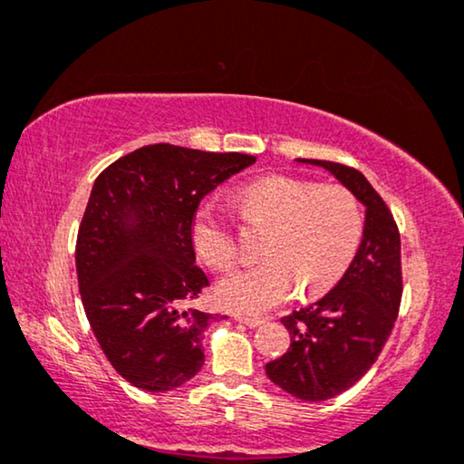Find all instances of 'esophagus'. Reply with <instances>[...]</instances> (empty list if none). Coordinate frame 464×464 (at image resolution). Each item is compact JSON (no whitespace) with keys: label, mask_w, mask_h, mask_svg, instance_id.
I'll return each instance as SVG.
<instances>
[{"label":"esophagus","mask_w":464,"mask_h":464,"mask_svg":"<svg viewBox=\"0 0 464 464\" xmlns=\"http://www.w3.org/2000/svg\"><path fill=\"white\" fill-rule=\"evenodd\" d=\"M235 321L246 324V327H250V329L265 324V319H262V316H235Z\"/></svg>","instance_id":"34e87169"}]
</instances>
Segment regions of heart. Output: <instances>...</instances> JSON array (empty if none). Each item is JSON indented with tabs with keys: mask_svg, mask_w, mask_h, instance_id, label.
Here are the masks:
<instances>
[{
	"mask_svg": "<svg viewBox=\"0 0 464 464\" xmlns=\"http://www.w3.org/2000/svg\"><path fill=\"white\" fill-rule=\"evenodd\" d=\"M246 223L266 227L258 265L235 268L217 285L220 306L239 314H262L298 292L314 298L348 271L362 237L356 198L340 185H316L289 177H266L235 196ZM191 241L199 258L217 271L231 266L237 241L217 199L193 212Z\"/></svg>",
	"mask_w": 464,
	"mask_h": 464,
	"instance_id": "b5f03b06",
	"label": "heart"
}]
</instances>
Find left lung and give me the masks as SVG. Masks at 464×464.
I'll return each instance as SVG.
<instances>
[{"label": "left lung", "instance_id": "obj_1", "mask_svg": "<svg viewBox=\"0 0 464 464\" xmlns=\"http://www.w3.org/2000/svg\"><path fill=\"white\" fill-rule=\"evenodd\" d=\"M331 172L364 206L362 239L340 283L319 302L281 319L292 343L266 375L306 402H323L350 390L383 350L402 298L400 233L382 196L361 170L306 160Z\"/></svg>", "mask_w": 464, "mask_h": 464}]
</instances>
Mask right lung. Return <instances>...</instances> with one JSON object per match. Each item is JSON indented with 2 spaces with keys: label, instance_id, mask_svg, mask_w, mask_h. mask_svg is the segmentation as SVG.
Instances as JSON below:
<instances>
[{
  "label": "right lung",
  "instance_id": "1",
  "mask_svg": "<svg viewBox=\"0 0 464 464\" xmlns=\"http://www.w3.org/2000/svg\"><path fill=\"white\" fill-rule=\"evenodd\" d=\"M254 156L145 145L95 179L77 237L79 292L100 348L122 379L169 392L204 364L214 316L188 308L208 276L196 266L193 212Z\"/></svg>",
  "mask_w": 464,
  "mask_h": 464
}]
</instances>
